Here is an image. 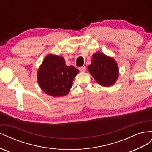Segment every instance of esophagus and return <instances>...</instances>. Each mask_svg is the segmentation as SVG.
Instances as JSON below:
<instances>
[{
	"mask_svg": "<svg viewBox=\"0 0 152 152\" xmlns=\"http://www.w3.org/2000/svg\"><path fill=\"white\" fill-rule=\"evenodd\" d=\"M86 66H81L79 68V70L81 72H84L86 71Z\"/></svg>",
	"mask_w": 152,
	"mask_h": 152,
	"instance_id": "esophagus-1",
	"label": "esophagus"
}]
</instances>
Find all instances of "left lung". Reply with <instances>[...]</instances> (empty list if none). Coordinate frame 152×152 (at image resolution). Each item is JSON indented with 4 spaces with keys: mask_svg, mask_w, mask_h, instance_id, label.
Listing matches in <instances>:
<instances>
[{
    "mask_svg": "<svg viewBox=\"0 0 152 152\" xmlns=\"http://www.w3.org/2000/svg\"><path fill=\"white\" fill-rule=\"evenodd\" d=\"M87 68L95 80L103 87L113 86L118 78V67L116 61L102 53L93 54L91 63Z\"/></svg>",
    "mask_w": 152,
    "mask_h": 152,
    "instance_id": "left-lung-1",
    "label": "left lung"
}]
</instances>
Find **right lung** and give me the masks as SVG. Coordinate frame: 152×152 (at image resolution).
<instances>
[{
	"mask_svg": "<svg viewBox=\"0 0 152 152\" xmlns=\"http://www.w3.org/2000/svg\"><path fill=\"white\" fill-rule=\"evenodd\" d=\"M79 73L77 68L65 65L63 57L49 54L39 68L38 84L47 94L61 97L70 92L73 80Z\"/></svg>",
	"mask_w": 152,
	"mask_h": 152,
	"instance_id": "obj_1",
	"label": "right lung"
}]
</instances>
